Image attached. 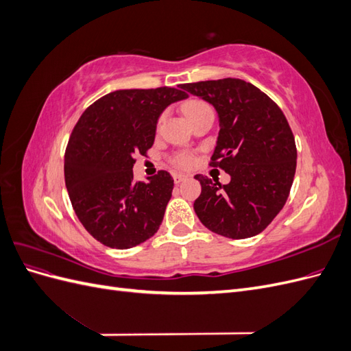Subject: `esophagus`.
I'll return each instance as SVG.
<instances>
[{"label": "esophagus", "instance_id": "obj_1", "mask_svg": "<svg viewBox=\"0 0 351 351\" xmlns=\"http://www.w3.org/2000/svg\"><path fill=\"white\" fill-rule=\"evenodd\" d=\"M187 178H189V177L184 176V174H174V183L178 184V183L184 182V180H187Z\"/></svg>", "mask_w": 351, "mask_h": 351}]
</instances>
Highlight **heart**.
Listing matches in <instances>:
<instances>
[{
    "instance_id": "b5f03b06",
    "label": "heart",
    "mask_w": 351,
    "mask_h": 351,
    "mask_svg": "<svg viewBox=\"0 0 351 351\" xmlns=\"http://www.w3.org/2000/svg\"><path fill=\"white\" fill-rule=\"evenodd\" d=\"M206 111H212V110L206 102L200 101V99H189L183 104V112L187 117L189 121L193 120L195 117H197L199 114L206 112ZM161 120H162V117L159 119V123H161ZM174 162H176V165L182 167V168H189V167L193 165L195 158H193L192 154H187V152L177 154L176 158H174Z\"/></svg>"
}]
</instances>
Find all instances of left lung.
Listing matches in <instances>:
<instances>
[{"label": "left lung", "mask_w": 351, "mask_h": 351, "mask_svg": "<svg viewBox=\"0 0 351 351\" xmlns=\"http://www.w3.org/2000/svg\"><path fill=\"white\" fill-rule=\"evenodd\" d=\"M180 88L215 107L221 129L209 165L231 176L228 184L195 176L202 186L193 205L197 218L228 239L259 234L284 208L295 174L294 134L284 112L267 93L241 79Z\"/></svg>", "instance_id": "1"}]
</instances>
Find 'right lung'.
I'll return each mask as SVG.
<instances>
[{"label":"right lung","mask_w":351,"mask_h":351,"mask_svg":"<svg viewBox=\"0 0 351 351\" xmlns=\"http://www.w3.org/2000/svg\"><path fill=\"white\" fill-rule=\"evenodd\" d=\"M184 98L186 92L168 86L115 90L74 125L64 155L66 187L82 226L104 246L132 249L161 226L174 180L161 169L149 183L134 182V156L152 147L161 112Z\"/></svg>","instance_id":"1"}]
</instances>
